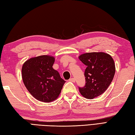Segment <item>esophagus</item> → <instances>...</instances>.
Masks as SVG:
<instances>
[{"label":"esophagus","mask_w":135,"mask_h":135,"mask_svg":"<svg viewBox=\"0 0 135 135\" xmlns=\"http://www.w3.org/2000/svg\"><path fill=\"white\" fill-rule=\"evenodd\" d=\"M75 80H76L75 79L73 78H70V79H69V81H71V82H75Z\"/></svg>","instance_id":"34e87169"}]
</instances>
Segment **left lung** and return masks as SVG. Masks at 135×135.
I'll return each instance as SVG.
<instances>
[{"label": "left lung", "instance_id": "8db88e82", "mask_svg": "<svg viewBox=\"0 0 135 135\" xmlns=\"http://www.w3.org/2000/svg\"><path fill=\"white\" fill-rule=\"evenodd\" d=\"M79 59L87 66L84 72L86 86L79 87L80 94L87 99L101 95L114 79L115 65L113 58L108 54L100 52L81 54Z\"/></svg>", "mask_w": 135, "mask_h": 135}]
</instances>
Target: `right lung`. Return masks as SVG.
I'll return each mask as SVG.
<instances>
[{
	"label": "right lung",
	"instance_id": "add662e5",
	"mask_svg": "<svg viewBox=\"0 0 135 135\" xmlns=\"http://www.w3.org/2000/svg\"><path fill=\"white\" fill-rule=\"evenodd\" d=\"M55 57L41 55L24 63L21 76L27 89L37 100L49 103L58 98L65 81L52 68Z\"/></svg>",
	"mask_w": 135,
	"mask_h": 135
}]
</instances>
